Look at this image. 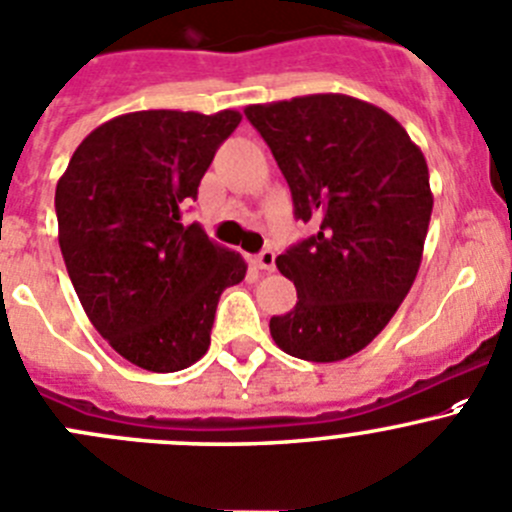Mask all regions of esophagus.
<instances>
[{
    "instance_id": "34e87169",
    "label": "esophagus",
    "mask_w": 512,
    "mask_h": 512,
    "mask_svg": "<svg viewBox=\"0 0 512 512\" xmlns=\"http://www.w3.org/2000/svg\"><path fill=\"white\" fill-rule=\"evenodd\" d=\"M255 265L260 267V270L272 272V270H275V252H272V250H262L260 255L255 257Z\"/></svg>"
}]
</instances>
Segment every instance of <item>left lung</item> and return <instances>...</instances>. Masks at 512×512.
<instances>
[{
  "instance_id": "obj_1",
  "label": "left lung",
  "mask_w": 512,
  "mask_h": 512,
  "mask_svg": "<svg viewBox=\"0 0 512 512\" xmlns=\"http://www.w3.org/2000/svg\"><path fill=\"white\" fill-rule=\"evenodd\" d=\"M317 232L277 257L297 302L270 320L282 352L337 362L370 345L413 287L433 192L428 162L403 124L347 94L245 107Z\"/></svg>"
}]
</instances>
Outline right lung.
Returning a JSON list of instances; mask_svg holds the SVG:
<instances>
[{"label":"right lung","instance_id":"add662e5","mask_svg":"<svg viewBox=\"0 0 512 512\" xmlns=\"http://www.w3.org/2000/svg\"><path fill=\"white\" fill-rule=\"evenodd\" d=\"M240 119L235 109L119 114L84 137L57 182L69 280L94 330L142 370L195 365L222 290L247 272L240 252L182 222Z\"/></svg>","mask_w":512,"mask_h":512}]
</instances>
